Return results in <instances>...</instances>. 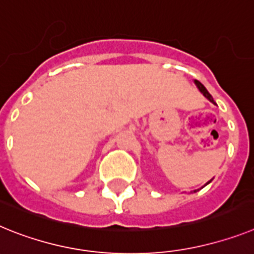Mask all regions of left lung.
Segmentation results:
<instances>
[{
  "mask_svg": "<svg viewBox=\"0 0 254 254\" xmlns=\"http://www.w3.org/2000/svg\"><path fill=\"white\" fill-rule=\"evenodd\" d=\"M194 83L196 84V87H198V90L200 91L201 94H203V96H204V97H207L208 100L211 101V103L216 104V103H214V100H213V97H212V95L209 94V92H208V91H207V88H205L204 86H203V84L200 83V82H199V81H196V79H195V81H194ZM211 181H212V180H211ZM211 181H208V183L205 184V185H208V184L211 183ZM205 185H204V186H205ZM198 190H199V189H198ZM198 190H194V192H196V191H198Z\"/></svg>",
  "mask_w": 254,
  "mask_h": 254,
  "instance_id": "obj_1",
  "label": "left lung"
}]
</instances>
